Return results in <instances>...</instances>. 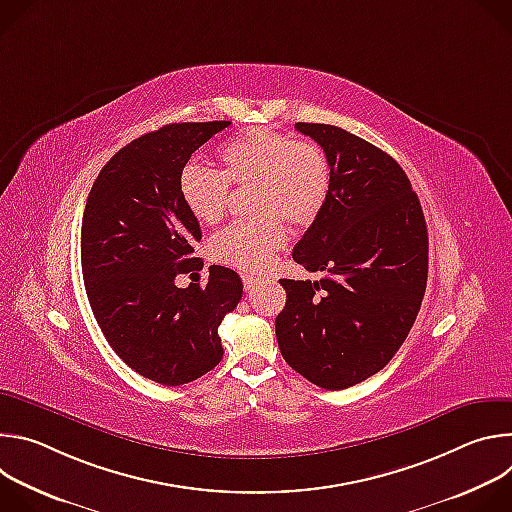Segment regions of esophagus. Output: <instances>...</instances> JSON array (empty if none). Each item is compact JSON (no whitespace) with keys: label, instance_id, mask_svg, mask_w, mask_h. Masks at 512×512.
<instances>
[{"label":"esophagus","instance_id":"esophagus-1","mask_svg":"<svg viewBox=\"0 0 512 512\" xmlns=\"http://www.w3.org/2000/svg\"><path fill=\"white\" fill-rule=\"evenodd\" d=\"M243 283H245V289L249 291V289H253L259 283V279H255L253 275H243Z\"/></svg>","mask_w":512,"mask_h":512}]
</instances>
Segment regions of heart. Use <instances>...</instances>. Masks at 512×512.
<instances>
[{
	"label": "heart",
	"mask_w": 512,
	"mask_h": 512,
	"mask_svg": "<svg viewBox=\"0 0 512 512\" xmlns=\"http://www.w3.org/2000/svg\"><path fill=\"white\" fill-rule=\"evenodd\" d=\"M223 170L188 166L180 176V196L200 225L223 221L229 184L251 186L249 208L259 212L235 223L210 243V255L245 273H261L285 241L283 221L310 225L330 190V166L310 141L249 129L231 139L218 154Z\"/></svg>",
	"instance_id": "heart-1"
}]
</instances>
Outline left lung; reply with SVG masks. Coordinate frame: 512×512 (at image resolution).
<instances>
[{"mask_svg":"<svg viewBox=\"0 0 512 512\" xmlns=\"http://www.w3.org/2000/svg\"><path fill=\"white\" fill-rule=\"evenodd\" d=\"M318 141L330 190L294 261L318 281L279 279L281 356L310 383L340 391L379 373L405 342L427 283V227L403 168L377 145L326 123H296Z\"/></svg>","mask_w":512,"mask_h":512,"instance_id":"left-lung-1","label":"left lung"}]
</instances>
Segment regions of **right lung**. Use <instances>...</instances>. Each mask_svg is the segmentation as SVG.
<instances>
[{
	"mask_svg": "<svg viewBox=\"0 0 512 512\" xmlns=\"http://www.w3.org/2000/svg\"><path fill=\"white\" fill-rule=\"evenodd\" d=\"M231 121L172 123L121 148L99 172L83 214L87 298L129 369L166 387L200 379L223 358L218 326L243 296L237 271L210 265L206 285L178 287L202 269L200 225L180 196L190 156Z\"/></svg>",
	"mask_w": 512,
	"mask_h": 512,
	"instance_id": "right-lung-1",
	"label": "right lung"
}]
</instances>
